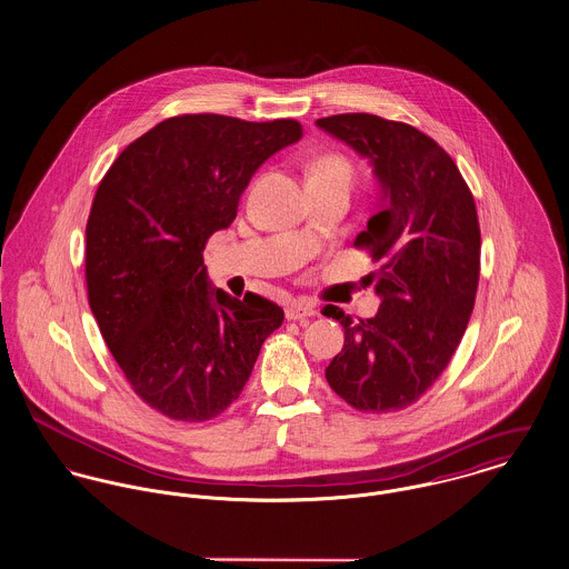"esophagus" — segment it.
<instances>
[{
	"instance_id": "34e87169",
	"label": "esophagus",
	"mask_w": 569,
	"mask_h": 569,
	"mask_svg": "<svg viewBox=\"0 0 569 569\" xmlns=\"http://www.w3.org/2000/svg\"><path fill=\"white\" fill-rule=\"evenodd\" d=\"M316 313V309L306 303V301H292L290 306L286 307V318L288 320H301L306 322L311 316Z\"/></svg>"
}]
</instances>
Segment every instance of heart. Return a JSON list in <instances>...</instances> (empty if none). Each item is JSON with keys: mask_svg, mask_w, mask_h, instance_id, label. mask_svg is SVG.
Here are the masks:
<instances>
[{"mask_svg": "<svg viewBox=\"0 0 569 569\" xmlns=\"http://www.w3.org/2000/svg\"><path fill=\"white\" fill-rule=\"evenodd\" d=\"M309 177H322V179H352V167L347 158L336 156V153H327L320 156L313 164H311V173Z\"/></svg>", "mask_w": 569, "mask_h": 569, "instance_id": "obj_1", "label": "heart"}]
</instances>
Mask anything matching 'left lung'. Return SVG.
I'll return each mask as SVG.
<instances>
[{
    "label": "left lung",
    "mask_w": 569,
    "mask_h": 569,
    "mask_svg": "<svg viewBox=\"0 0 569 569\" xmlns=\"http://www.w3.org/2000/svg\"><path fill=\"white\" fill-rule=\"evenodd\" d=\"M316 126L368 158L381 186L379 212L355 240L379 272L381 307L345 327L327 366L331 390L359 411H396L427 392L459 347L479 288L481 229L475 197L452 158L427 133L375 114H336Z\"/></svg>",
    "instance_id": "left-lung-1"
}]
</instances>
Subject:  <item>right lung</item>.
I'll return each instance as SVG.
<instances>
[{"label": "right lung", "mask_w": 569, "mask_h": 569, "mask_svg": "<svg viewBox=\"0 0 569 569\" xmlns=\"http://www.w3.org/2000/svg\"><path fill=\"white\" fill-rule=\"evenodd\" d=\"M301 123L183 114L136 138L101 179L87 222L88 303L133 392L160 413L203 422L247 386L283 309L229 297L203 263L263 162Z\"/></svg>", "instance_id": "obj_1"}]
</instances>
